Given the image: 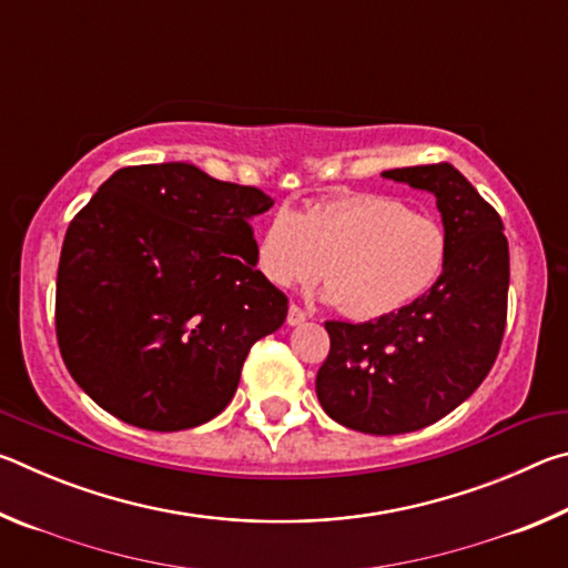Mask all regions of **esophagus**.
Wrapping results in <instances>:
<instances>
[{
  "mask_svg": "<svg viewBox=\"0 0 568 568\" xmlns=\"http://www.w3.org/2000/svg\"><path fill=\"white\" fill-rule=\"evenodd\" d=\"M305 321H307V313L303 311V307L291 303V307H287V325H301Z\"/></svg>",
  "mask_w": 568,
  "mask_h": 568,
  "instance_id": "34e87169",
  "label": "esophagus"
}]
</instances>
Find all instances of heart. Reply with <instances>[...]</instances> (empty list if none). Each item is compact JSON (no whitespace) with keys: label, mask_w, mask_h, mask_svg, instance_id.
<instances>
[{"label":"heart","mask_w":568,"mask_h":568,"mask_svg":"<svg viewBox=\"0 0 568 568\" xmlns=\"http://www.w3.org/2000/svg\"><path fill=\"white\" fill-rule=\"evenodd\" d=\"M255 261L277 287L311 283L323 273L341 311L371 321L400 311L438 281L446 233L434 215L398 197L353 192L305 213L277 210Z\"/></svg>","instance_id":"b5f03b06"}]
</instances>
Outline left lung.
<instances>
[{
  "instance_id": "obj_1",
  "label": "left lung",
  "mask_w": 568,
  "mask_h": 568,
  "mask_svg": "<svg viewBox=\"0 0 568 568\" xmlns=\"http://www.w3.org/2000/svg\"><path fill=\"white\" fill-rule=\"evenodd\" d=\"M428 190L446 230V265L428 293L368 323L325 321L331 353L315 393L341 426L408 434L460 406L491 371L508 307V240L496 210L448 165L386 170Z\"/></svg>"
}]
</instances>
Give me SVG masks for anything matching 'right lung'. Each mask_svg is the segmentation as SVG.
I'll list each match as a JSON object with an SVG mask.
<instances>
[{
	"label": "right lung",
	"instance_id": "right-lung-1",
	"mask_svg": "<svg viewBox=\"0 0 568 568\" xmlns=\"http://www.w3.org/2000/svg\"><path fill=\"white\" fill-rule=\"evenodd\" d=\"M263 190L185 162L122 168L67 227L54 328L62 361L112 416L185 430L235 396L287 297L255 267Z\"/></svg>",
	"mask_w": 568,
	"mask_h": 568
}]
</instances>
